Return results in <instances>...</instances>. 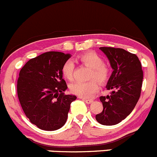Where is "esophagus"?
<instances>
[{
    "label": "esophagus",
    "mask_w": 157,
    "mask_h": 157,
    "mask_svg": "<svg viewBox=\"0 0 157 157\" xmlns=\"http://www.w3.org/2000/svg\"><path fill=\"white\" fill-rule=\"evenodd\" d=\"M82 100H83L84 101H85L86 104H91V103H92V102H93V100H91V99L82 98Z\"/></svg>",
    "instance_id": "1"
}]
</instances>
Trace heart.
Masks as SVG:
<instances>
[{
  "label": "heart",
  "mask_w": 157,
  "mask_h": 157,
  "mask_svg": "<svg viewBox=\"0 0 157 157\" xmlns=\"http://www.w3.org/2000/svg\"><path fill=\"white\" fill-rule=\"evenodd\" d=\"M78 61L82 64L90 68L88 82H75L71 84L70 91L72 94L81 98H90L98 90V83L105 84L110 76V70L107 66L103 64L104 61L96 52L90 51L78 56ZM75 65L71 60H67L63 64L62 73L63 77L69 81L74 78Z\"/></svg>",
  "instance_id": "1"
}]
</instances>
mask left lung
<instances>
[{"label": "left lung", "mask_w": 157, "mask_h": 157, "mask_svg": "<svg viewBox=\"0 0 157 157\" xmlns=\"http://www.w3.org/2000/svg\"><path fill=\"white\" fill-rule=\"evenodd\" d=\"M110 62L113 72L106 88L110 95L101 96L103 110L95 119L102 125H115L132 112L140 98L142 87V66L135 54L121 48L100 47Z\"/></svg>", "instance_id": "8db88e82"}]
</instances>
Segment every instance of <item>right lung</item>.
<instances>
[{
	"label": "right lung",
	"instance_id": "1",
	"mask_svg": "<svg viewBox=\"0 0 157 157\" xmlns=\"http://www.w3.org/2000/svg\"><path fill=\"white\" fill-rule=\"evenodd\" d=\"M71 57L61 52H47L29 59L21 69L17 95L29 121L44 131H56L66 124L70 105L76 96L67 89L62 68Z\"/></svg>",
	"mask_w": 157,
	"mask_h": 157
}]
</instances>
